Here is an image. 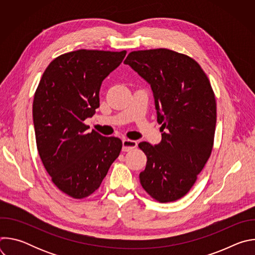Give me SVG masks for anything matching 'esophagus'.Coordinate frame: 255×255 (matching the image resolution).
<instances>
[{
	"mask_svg": "<svg viewBox=\"0 0 255 255\" xmlns=\"http://www.w3.org/2000/svg\"><path fill=\"white\" fill-rule=\"evenodd\" d=\"M137 147V142L135 140H130L124 138L122 140V150L123 151H129Z\"/></svg>",
	"mask_w": 255,
	"mask_h": 255,
	"instance_id": "esophagus-1",
	"label": "esophagus"
}]
</instances>
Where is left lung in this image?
<instances>
[{
    "label": "left lung",
    "instance_id": "obj_1",
    "mask_svg": "<svg viewBox=\"0 0 255 255\" xmlns=\"http://www.w3.org/2000/svg\"><path fill=\"white\" fill-rule=\"evenodd\" d=\"M124 63L150 85L162 132L158 144H138L147 157L140 184L158 202L176 201L212 152L217 113L211 84L197 61L165 48L130 52Z\"/></svg>",
    "mask_w": 255,
    "mask_h": 255
}]
</instances>
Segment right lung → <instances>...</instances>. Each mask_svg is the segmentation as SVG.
Wrapping results in <instances>:
<instances>
[{
	"instance_id": "1",
	"label": "right lung",
	"mask_w": 255,
	"mask_h": 255,
	"mask_svg": "<svg viewBox=\"0 0 255 255\" xmlns=\"http://www.w3.org/2000/svg\"><path fill=\"white\" fill-rule=\"evenodd\" d=\"M126 51L80 49L53 59L33 101L36 144L45 169L64 194L83 199L101 186L122 141L84 124L100 107L103 81L123 61Z\"/></svg>"
}]
</instances>
